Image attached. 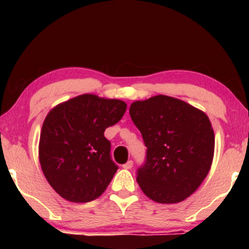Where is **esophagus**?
Returning <instances> with one entry per match:
<instances>
[{
    "label": "esophagus",
    "instance_id": "34e87169",
    "mask_svg": "<svg viewBox=\"0 0 249 249\" xmlns=\"http://www.w3.org/2000/svg\"><path fill=\"white\" fill-rule=\"evenodd\" d=\"M132 166H133V161L132 160H128V161L125 162L124 165H123V167H124L125 170H130V168H132Z\"/></svg>",
    "mask_w": 249,
    "mask_h": 249
}]
</instances>
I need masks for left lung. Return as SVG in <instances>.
Returning <instances> with one entry per match:
<instances>
[{"label":"left lung","instance_id":"1","mask_svg":"<svg viewBox=\"0 0 249 249\" xmlns=\"http://www.w3.org/2000/svg\"><path fill=\"white\" fill-rule=\"evenodd\" d=\"M130 116L146 146L137 181L150 199L176 204L206 178L213 160L210 119L192 105L164 95L134 102Z\"/></svg>","mask_w":249,"mask_h":249}]
</instances>
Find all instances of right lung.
I'll use <instances>...</instances> for the list:
<instances>
[{
    "mask_svg": "<svg viewBox=\"0 0 249 249\" xmlns=\"http://www.w3.org/2000/svg\"><path fill=\"white\" fill-rule=\"evenodd\" d=\"M126 104L82 95L57 105L42 126L39 162L48 182L62 198L89 202L107 190L118 170L105 128L122 119Z\"/></svg>",
    "mask_w": 249,
    "mask_h": 249,
    "instance_id": "add662e5",
    "label": "right lung"
}]
</instances>
